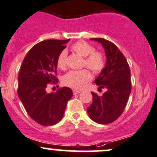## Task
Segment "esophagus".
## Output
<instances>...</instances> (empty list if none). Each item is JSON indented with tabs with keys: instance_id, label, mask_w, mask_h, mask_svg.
Returning a JSON list of instances; mask_svg holds the SVG:
<instances>
[{
	"instance_id": "esophagus-1",
	"label": "esophagus",
	"mask_w": 157,
	"mask_h": 157,
	"mask_svg": "<svg viewBox=\"0 0 157 157\" xmlns=\"http://www.w3.org/2000/svg\"><path fill=\"white\" fill-rule=\"evenodd\" d=\"M80 92H81V90H73V93H74V95L80 94Z\"/></svg>"
}]
</instances>
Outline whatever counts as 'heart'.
Masks as SVG:
<instances>
[{
  "label": "heart",
  "instance_id": "obj_1",
  "mask_svg": "<svg viewBox=\"0 0 157 157\" xmlns=\"http://www.w3.org/2000/svg\"><path fill=\"white\" fill-rule=\"evenodd\" d=\"M77 54L85 57L83 66L87 67L95 74H99L106 66V57L104 54L100 51H94V48L86 41H79L71 47ZM67 51L63 50L59 54L57 59V67L60 69L66 68L67 64ZM92 78L90 72L88 70L71 71L68 72L63 78V83L66 86L75 89H81Z\"/></svg>",
  "mask_w": 157,
  "mask_h": 157
}]
</instances>
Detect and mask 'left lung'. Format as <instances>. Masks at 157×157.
Segmentation results:
<instances>
[{
	"label": "left lung",
	"instance_id": "8db88e82",
	"mask_svg": "<svg viewBox=\"0 0 157 157\" xmlns=\"http://www.w3.org/2000/svg\"><path fill=\"white\" fill-rule=\"evenodd\" d=\"M102 44L106 57V66L94 83L106 91L100 97L93 95V103L87 108L90 119L100 124L115 121L124 112L131 92L130 70L127 59L113 43L103 38H91Z\"/></svg>",
	"mask_w": 157,
	"mask_h": 157
}]
</instances>
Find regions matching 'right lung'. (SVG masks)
<instances>
[{"label":"right lung","mask_w":157,"mask_h":157,"mask_svg":"<svg viewBox=\"0 0 157 157\" xmlns=\"http://www.w3.org/2000/svg\"><path fill=\"white\" fill-rule=\"evenodd\" d=\"M68 40H47L36 44L24 57L18 75L17 94L27 113L37 124L52 126L62 120L72 97L71 88L47 93L49 83H57V59Z\"/></svg>","instance_id":"add662e5"}]
</instances>
